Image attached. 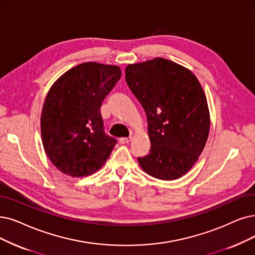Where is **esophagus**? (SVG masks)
I'll list each match as a JSON object with an SVG mask.
<instances>
[{"label":"esophagus","instance_id":"1","mask_svg":"<svg viewBox=\"0 0 255 255\" xmlns=\"http://www.w3.org/2000/svg\"><path fill=\"white\" fill-rule=\"evenodd\" d=\"M131 140V137H127V138H120L119 142L121 144H125V143H128V142Z\"/></svg>","mask_w":255,"mask_h":255}]
</instances>
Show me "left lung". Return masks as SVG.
Listing matches in <instances>:
<instances>
[{"label": "left lung", "instance_id": "left-lung-1", "mask_svg": "<svg viewBox=\"0 0 255 255\" xmlns=\"http://www.w3.org/2000/svg\"><path fill=\"white\" fill-rule=\"evenodd\" d=\"M126 80L144 109L150 149L138 158L146 174L160 180L185 175L204 149L210 128L204 91L191 71L157 57L128 65Z\"/></svg>", "mask_w": 255, "mask_h": 255}]
</instances>
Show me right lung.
<instances>
[{
    "label": "right lung",
    "mask_w": 255,
    "mask_h": 255,
    "mask_svg": "<svg viewBox=\"0 0 255 255\" xmlns=\"http://www.w3.org/2000/svg\"><path fill=\"white\" fill-rule=\"evenodd\" d=\"M120 77L118 66L90 62L70 69L50 88L40 131L47 156L64 174L92 175L108 160L117 140L105 134L100 107Z\"/></svg>",
    "instance_id": "right-lung-1"
}]
</instances>
